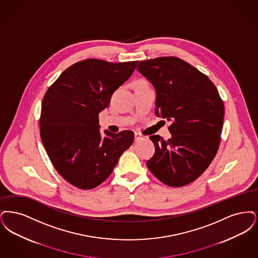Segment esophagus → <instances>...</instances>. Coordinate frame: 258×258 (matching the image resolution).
I'll use <instances>...</instances> for the list:
<instances>
[{
  "label": "esophagus",
  "mask_w": 258,
  "mask_h": 258,
  "mask_svg": "<svg viewBox=\"0 0 258 258\" xmlns=\"http://www.w3.org/2000/svg\"><path fill=\"white\" fill-rule=\"evenodd\" d=\"M144 139H145V137L141 133H135V142H140Z\"/></svg>",
  "instance_id": "esophagus-1"
}]
</instances>
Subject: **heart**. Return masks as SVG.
I'll use <instances>...</instances> for the list:
<instances>
[{
    "label": "heart",
    "instance_id": "obj_1",
    "mask_svg": "<svg viewBox=\"0 0 258 258\" xmlns=\"http://www.w3.org/2000/svg\"><path fill=\"white\" fill-rule=\"evenodd\" d=\"M138 85H146V83L145 81H140L138 82Z\"/></svg>",
    "mask_w": 258,
    "mask_h": 258
}]
</instances>
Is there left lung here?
<instances>
[{
  "label": "left lung",
  "instance_id": "1",
  "mask_svg": "<svg viewBox=\"0 0 258 258\" xmlns=\"http://www.w3.org/2000/svg\"><path fill=\"white\" fill-rule=\"evenodd\" d=\"M137 70L156 90V115L170 122V139L149 137L155 153L147 168L168 186L188 185L217 154L224 122L223 100L210 79L178 57L144 60Z\"/></svg>",
  "mask_w": 258,
  "mask_h": 258
}]
</instances>
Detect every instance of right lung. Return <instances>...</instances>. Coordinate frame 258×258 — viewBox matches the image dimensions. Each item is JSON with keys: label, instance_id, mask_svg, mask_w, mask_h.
<instances>
[{"label": "right lung", "instance_id": "1", "mask_svg": "<svg viewBox=\"0 0 258 258\" xmlns=\"http://www.w3.org/2000/svg\"><path fill=\"white\" fill-rule=\"evenodd\" d=\"M138 62L85 59L66 69L45 93L39 119L45 150L57 172L79 189L107 179L134 142L129 130L102 134L98 115Z\"/></svg>", "mask_w": 258, "mask_h": 258}]
</instances>
